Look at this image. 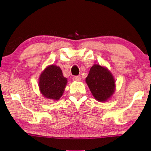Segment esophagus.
Instances as JSON below:
<instances>
[{
    "mask_svg": "<svg viewBox=\"0 0 151 151\" xmlns=\"http://www.w3.org/2000/svg\"><path fill=\"white\" fill-rule=\"evenodd\" d=\"M73 80L75 81H80L81 80V76H75L73 78Z\"/></svg>",
    "mask_w": 151,
    "mask_h": 151,
    "instance_id": "34e87169",
    "label": "esophagus"
}]
</instances>
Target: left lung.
Wrapping results in <instances>:
<instances>
[{"label": "left lung", "instance_id": "obj_1", "mask_svg": "<svg viewBox=\"0 0 151 151\" xmlns=\"http://www.w3.org/2000/svg\"><path fill=\"white\" fill-rule=\"evenodd\" d=\"M86 81L92 95L98 101H106L114 93V78L111 73L104 67L97 64L92 66Z\"/></svg>", "mask_w": 151, "mask_h": 151}]
</instances>
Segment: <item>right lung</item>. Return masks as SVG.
Masks as SVG:
<instances>
[{"instance_id": "add662e5", "label": "right lung", "mask_w": 151, "mask_h": 151, "mask_svg": "<svg viewBox=\"0 0 151 151\" xmlns=\"http://www.w3.org/2000/svg\"><path fill=\"white\" fill-rule=\"evenodd\" d=\"M67 80L56 65H50L41 73L39 81L41 93L45 97L58 100L62 97Z\"/></svg>"}]
</instances>
